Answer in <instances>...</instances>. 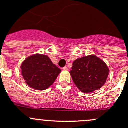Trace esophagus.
<instances>
[{
    "label": "esophagus",
    "instance_id": "esophagus-1",
    "mask_svg": "<svg viewBox=\"0 0 128 128\" xmlns=\"http://www.w3.org/2000/svg\"><path fill=\"white\" fill-rule=\"evenodd\" d=\"M63 70H68V68L66 66H65V67L63 68Z\"/></svg>",
    "mask_w": 128,
    "mask_h": 128
}]
</instances>
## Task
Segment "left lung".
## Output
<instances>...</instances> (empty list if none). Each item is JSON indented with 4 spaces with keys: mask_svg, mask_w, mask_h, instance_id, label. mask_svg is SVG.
<instances>
[{
    "mask_svg": "<svg viewBox=\"0 0 128 128\" xmlns=\"http://www.w3.org/2000/svg\"><path fill=\"white\" fill-rule=\"evenodd\" d=\"M109 72L104 61L95 55H89L76 60L70 74L80 91L90 93L105 84Z\"/></svg>",
    "mask_w": 128,
    "mask_h": 128,
    "instance_id": "left-lung-1",
    "label": "left lung"
}]
</instances>
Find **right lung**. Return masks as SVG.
I'll list each match as a JSON object with an SVG mask.
<instances>
[{"mask_svg":"<svg viewBox=\"0 0 128 128\" xmlns=\"http://www.w3.org/2000/svg\"><path fill=\"white\" fill-rule=\"evenodd\" d=\"M22 76L28 86L37 90L50 86L62 71L44 54H35L22 62Z\"/></svg>","mask_w":128,"mask_h":128,"instance_id":"obj_1","label":"right lung"}]
</instances>
